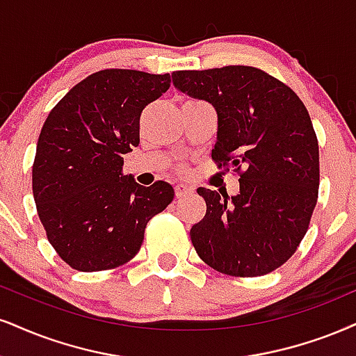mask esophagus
Returning a JSON list of instances; mask_svg holds the SVG:
<instances>
[{"instance_id":"34e87169","label":"esophagus","mask_w":356,"mask_h":356,"mask_svg":"<svg viewBox=\"0 0 356 356\" xmlns=\"http://www.w3.org/2000/svg\"><path fill=\"white\" fill-rule=\"evenodd\" d=\"M193 191H195V188L190 186V185H183V183H178V185L175 186V196H177L178 200L185 198V196H188V195H191Z\"/></svg>"}]
</instances>
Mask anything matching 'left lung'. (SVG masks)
<instances>
[{
	"label": "left lung",
	"instance_id": "1",
	"mask_svg": "<svg viewBox=\"0 0 356 356\" xmlns=\"http://www.w3.org/2000/svg\"><path fill=\"white\" fill-rule=\"evenodd\" d=\"M173 86L218 113L211 152L241 170L234 196L198 188L206 214L191 227L198 256L222 274L257 277L289 261L304 239L318 195V143L291 87L249 65L171 74Z\"/></svg>",
	"mask_w": 356,
	"mask_h": 356
}]
</instances>
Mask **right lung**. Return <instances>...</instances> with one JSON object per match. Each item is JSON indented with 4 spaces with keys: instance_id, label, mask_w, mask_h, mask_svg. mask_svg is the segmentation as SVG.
I'll list each match as a JSON object with an SVG mask.
<instances>
[{
    "instance_id": "add662e5",
    "label": "right lung",
    "mask_w": 356,
    "mask_h": 356,
    "mask_svg": "<svg viewBox=\"0 0 356 356\" xmlns=\"http://www.w3.org/2000/svg\"><path fill=\"white\" fill-rule=\"evenodd\" d=\"M170 74L105 69L52 108L33 165V195L47 239L72 269H113L140 251L147 222L171 203L166 181L145 188L122 173L140 143V115Z\"/></svg>"
}]
</instances>
